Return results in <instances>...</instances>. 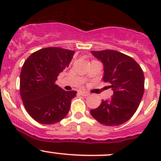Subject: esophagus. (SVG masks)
I'll list each match as a JSON object with an SVG mask.
<instances>
[{
    "mask_svg": "<svg viewBox=\"0 0 161 161\" xmlns=\"http://www.w3.org/2000/svg\"><path fill=\"white\" fill-rule=\"evenodd\" d=\"M79 93H80L82 96H85V97L90 95V93H89V92H85V91H80V92H79Z\"/></svg>",
    "mask_w": 161,
    "mask_h": 161,
    "instance_id": "1",
    "label": "esophagus"
}]
</instances>
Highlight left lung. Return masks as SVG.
<instances>
[{
    "instance_id": "obj_1",
    "label": "left lung",
    "mask_w": 161,
    "mask_h": 161,
    "mask_svg": "<svg viewBox=\"0 0 161 161\" xmlns=\"http://www.w3.org/2000/svg\"><path fill=\"white\" fill-rule=\"evenodd\" d=\"M103 64V80L110 82L113 90L110 100H102L90 114L97 121L107 126L124 124L139 108L144 92V75L133 58L113 50L91 51Z\"/></svg>"
}]
</instances>
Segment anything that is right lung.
I'll use <instances>...</instances> for the list:
<instances>
[{
	"mask_svg": "<svg viewBox=\"0 0 161 161\" xmlns=\"http://www.w3.org/2000/svg\"><path fill=\"white\" fill-rule=\"evenodd\" d=\"M75 51L46 47L26 59L20 74V94L29 114L40 124L52 125L66 117L76 91H65L55 84L69 67Z\"/></svg>",
	"mask_w": 161,
	"mask_h": 161,
	"instance_id": "obj_1",
	"label": "right lung"
}]
</instances>
